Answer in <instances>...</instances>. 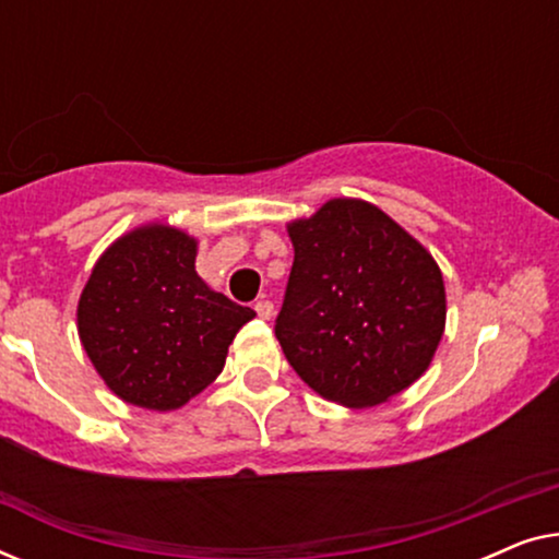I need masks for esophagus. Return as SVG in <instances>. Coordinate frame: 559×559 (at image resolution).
Segmentation results:
<instances>
[{"mask_svg":"<svg viewBox=\"0 0 559 559\" xmlns=\"http://www.w3.org/2000/svg\"><path fill=\"white\" fill-rule=\"evenodd\" d=\"M254 310H257V316L262 318V320H272L274 318V305L270 300H259L254 305Z\"/></svg>","mask_w":559,"mask_h":559,"instance_id":"obj_1","label":"esophagus"}]
</instances>
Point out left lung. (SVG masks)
Segmentation results:
<instances>
[{
	"instance_id": "1",
	"label": "left lung",
	"mask_w": 559,
	"mask_h": 559,
	"mask_svg": "<svg viewBox=\"0 0 559 559\" xmlns=\"http://www.w3.org/2000/svg\"><path fill=\"white\" fill-rule=\"evenodd\" d=\"M287 234L295 262L274 333L297 377L350 409L415 384L445 333L430 251L361 198H333Z\"/></svg>"
}]
</instances>
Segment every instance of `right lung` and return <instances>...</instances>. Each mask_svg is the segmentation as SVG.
Segmentation results:
<instances>
[{"label":"right lung","instance_id":"add662e5","mask_svg":"<svg viewBox=\"0 0 559 559\" xmlns=\"http://www.w3.org/2000/svg\"><path fill=\"white\" fill-rule=\"evenodd\" d=\"M198 239L144 224L98 257L79 300V338L121 402L173 412L213 384L228 346L257 316L205 285Z\"/></svg>","mask_w":559,"mask_h":559}]
</instances>
